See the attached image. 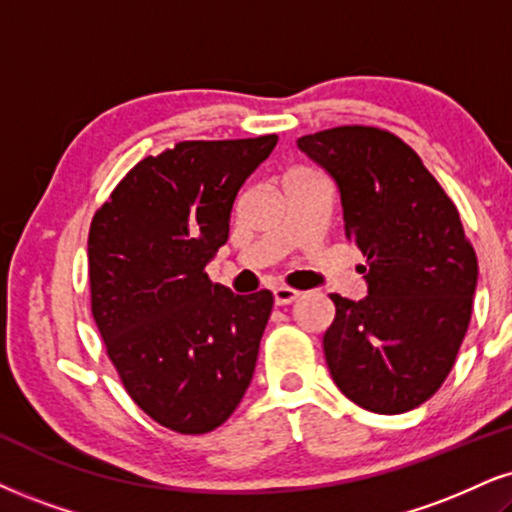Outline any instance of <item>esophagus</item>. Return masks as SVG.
Masks as SVG:
<instances>
[{"label":"esophagus","instance_id":"obj_1","mask_svg":"<svg viewBox=\"0 0 512 512\" xmlns=\"http://www.w3.org/2000/svg\"><path fill=\"white\" fill-rule=\"evenodd\" d=\"M273 299H275V306H287V304H292V301L299 299V292H296V289H289V287H275Z\"/></svg>","mask_w":512,"mask_h":512}]
</instances>
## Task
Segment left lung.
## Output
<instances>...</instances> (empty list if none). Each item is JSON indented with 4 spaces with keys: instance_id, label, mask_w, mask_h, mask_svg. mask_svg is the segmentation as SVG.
<instances>
[{
    "instance_id": "left-lung-1",
    "label": "left lung",
    "mask_w": 512,
    "mask_h": 512,
    "mask_svg": "<svg viewBox=\"0 0 512 512\" xmlns=\"http://www.w3.org/2000/svg\"><path fill=\"white\" fill-rule=\"evenodd\" d=\"M339 189L346 239L368 296L330 294L323 337L332 380L372 413L418 408L444 384L468 332L477 256L458 208L420 156L387 130L342 125L296 140Z\"/></svg>"
}]
</instances>
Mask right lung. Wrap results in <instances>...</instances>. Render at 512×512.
Here are the masks:
<instances>
[{"label": "right lung", "mask_w": 512, "mask_h": 512, "mask_svg": "<svg viewBox=\"0 0 512 512\" xmlns=\"http://www.w3.org/2000/svg\"><path fill=\"white\" fill-rule=\"evenodd\" d=\"M275 144L178 142L137 163L92 218L94 323L130 399L173 432L216 430L254 377L273 294H232L204 268L227 242L239 187Z\"/></svg>", "instance_id": "add662e5"}]
</instances>
